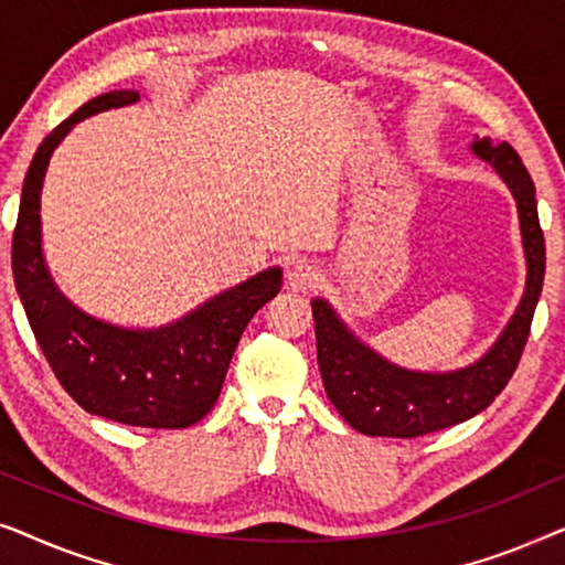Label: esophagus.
<instances>
[{
  "label": "esophagus",
  "instance_id": "obj_1",
  "mask_svg": "<svg viewBox=\"0 0 565 565\" xmlns=\"http://www.w3.org/2000/svg\"><path fill=\"white\" fill-rule=\"evenodd\" d=\"M319 280H321L319 267L311 265V262H306V259L292 262V265L288 267V273H285V282H288L290 290H303L306 292V290L316 288Z\"/></svg>",
  "mask_w": 565,
  "mask_h": 565
}]
</instances>
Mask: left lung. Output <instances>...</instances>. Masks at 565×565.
Segmentation results:
<instances>
[{
  "instance_id": "8db88e82",
  "label": "left lung",
  "mask_w": 565,
  "mask_h": 565,
  "mask_svg": "<svg viewBox=\"0 0 565 565\" xmlns=\"http://www.w3.org/2000/svg\"><path fill=\"white\" fill-rule=\"evenodd\" d=\"M470 151L497 169L516 200L527 259L524 296L497 344L473 365L455 373H416L393 365L362 344L327 300L313 298L316 354L323 391L342 419L362 435L408 439L466 422L491 406L520 365L545 277V238L537 218L535 184L520 153L507 141L476 138Z\"/></svg>"
}]
</instances>
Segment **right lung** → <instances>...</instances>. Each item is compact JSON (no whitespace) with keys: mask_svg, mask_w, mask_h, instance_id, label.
I'll return each instance as SVG.
<instances>
[{"mask_svg":"<svg viewBox=\"0 0 565 565\" xmlns=\"http://www.w3.org/2000/svg\"><path fill=\"white\" fill-rule=\"evenodd\" d=\"M134 103H138L134 89L89 99L38 146L22 182L12 234V275L45 360L84 412L130 427L184 429L203 419L218 401L238 339L252 316L280 292L282 269L269 267L159 329L113 327L68 303L43 259L45 169L53 149L76 122Z\"/></svg>","mask_w":565,"mask_h":565,"instance_id":"right-lung-1","label":"right lung"}]
</instances>
